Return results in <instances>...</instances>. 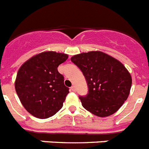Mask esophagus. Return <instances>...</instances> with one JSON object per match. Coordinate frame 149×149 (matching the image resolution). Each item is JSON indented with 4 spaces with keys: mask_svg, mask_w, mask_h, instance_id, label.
<instances>
[{
    "mask_svg": "<svg viewBox=\"0 0 149 149\" xmlns=\"http://www.w3.org/2000/svg\"><path fill=\"white\" fill-rule=\"evenodd\" d=\"M70 90H71V91H72V92H75V91H76V87H75L74 86H71Z\"/></svg>",
    "mask_w": 149,
    "mask_h": 149,
    "instance_id": "obj_1",
    "label": "esophagus"
}]
</instances>
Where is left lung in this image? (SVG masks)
<instances>
[{"label":"left lung","mask_w":149,"mask_h":149,"mask_svg":"<svg viewBox=\"0 0 149 149\" xmlns=\"http://www.w3.org/2000/svg\"><path fill=\"white\" fill-rule=\"evenodd\" d=\"M71 61L80 69L88 87V95L79 97L82 107L100 117L117 112L132 86V77L124 65L99 51L79 54Z\"/></svg>","instance_id":"left-lung-1"}]
</instances>
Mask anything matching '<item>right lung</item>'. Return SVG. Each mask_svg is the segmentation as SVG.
Listing matches in <instances>:
<instances>
[{"instance_id":"right-lung-1","label":"right lung","mask_w":149,"mask_h":149,"mask_svg":"<svg viewBox=\"0 0 149 149\" xmlns=\"http://www.w3.org/2000/svg\"><path fill=\"white\" fill-rule=\"evenodd\" d=\"M67 58L66 54L44 51L19 69L15 89L25 109L32 116L46 119L62 108L69 88L57 67Z\"/></svg>"}]
</instances>
